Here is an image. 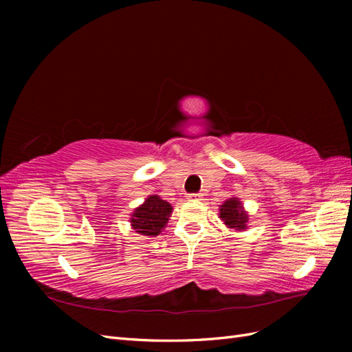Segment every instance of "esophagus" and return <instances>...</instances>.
<instances>
[{"instance_id": "esophagus-1", "label": "esophagus", "mask_w": 352, "mask_h": 352, "mask_svg": "<svg viewBox=\"0 0 352 352\" xmlns=\"http://www.w3.org/2000/svg\"><path fill=\"white\" fill-rule=\"evenodd\" d=\"M202 195L201 194H189L188 195V199H201Z\"/></svg>"}]
</instances>
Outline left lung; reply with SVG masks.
Here are the masks:
<instances>
[{
  "instance_id": "8db88e82",
  "label": "left lung",
  "mask_w": 352,
  "mask_h": 352,
  "mask_svg": "<svg viewBox=\"0 0 352 352\" xmlns=\"http://www.w3.org/2000/svg\"><path fill=\"white\" fill-rule=\"evenodd\" d=\"M220 219L225 221V225L232 229L242 230L247 228L248 216L243 211L241 201L236 198H230L225 201V204L220 206Z\"/></svg>"
}]
</instances>
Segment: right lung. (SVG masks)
Here are the masks:
<instances>
[{
	"mask_svg": "<svg viewBox=\"0 0 352 352\" xmlns=\"http://www.w3.org/2000/svg\"><path fill=\"white\" fill-rule=\"evenodd\" d=\"M172 214V206L157 195L148 197L132 214V228L144 236H157Z\"/></svg>",
	"mask_w": 352,
	"mask_h": 352,
	"instance_id": "1",
	"label": "right lung"
}]
</instances>
